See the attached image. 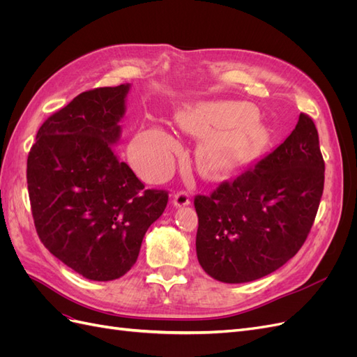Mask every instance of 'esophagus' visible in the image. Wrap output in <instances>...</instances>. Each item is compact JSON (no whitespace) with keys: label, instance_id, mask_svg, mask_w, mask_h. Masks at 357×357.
<instances>
[{"label":"esophagus","instance_id":"1","mask_svg":"<svg viewBox=\"0 0 357 357\" xmlns=\"http://www.w3.org/2000/svg\"><path fill=\"white\" fill-rule=\"evenodd\" d=\"M172 202H174V205H176L177 208L185 207V205H189L190 204L189 193L188 192H183V190L174 193V197H172Z\"/></svg>","mask_w":357,"mask_h":357}]
</instances>
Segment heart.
Here are the masks:
<instances>
[{"instance_id":"1","label":"heart","mask_w":357,"mask_h":357,"mask_svg":"<svg viewBox=\"0 0 357 357\" xmlns=\"http://www.w3.org/2000/svg\"><path fill=\"white\" fill-rule=\"evenodd\" d=\"M253 110L244 102H199L177 114V123L193 137H205L199 150V168L208 177H225L250 159L261 146V135L248 122ZM180 150L177 139L167 129L152 126L132 142L134 167L149 178L167 176L174 155Z\"/></svg>"}]
</instances>
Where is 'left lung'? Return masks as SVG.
I'll return each mask as SVG.
<instances>
[{"mask_svg":"<svg viewBox=\"0 0 357 357\" xmlns=\"http://www.w3.org/2000/svg\"><path fill=\"white\" fill-rule=\"evenodd\" d=\"M325 183L312 119L301 113L284 142L211 195L195 197L197 256L222 283H248L283 266L305 243Z\"/></svg>","mask_w":357,"mask_h":357,"instance_id":"1","label":"left lung"}]
</instances>
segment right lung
<instances>
[{"instance_id": "obj_1", "label": "right lung", "mask_w": 357, "mask_h": 357, "mask_svg": "<svg viewBox=\"0 0 357 357\" xmlns=\"http://www.w3.org/2000/svg\"><path fill=\"white\" fill-rule=\"evenodd\" d=\"M131 84L83 92L41 125L26 164L41 243L93 282L125 275L168 193L144 189L114 152Z\"/></svg>"}]
</instances>
